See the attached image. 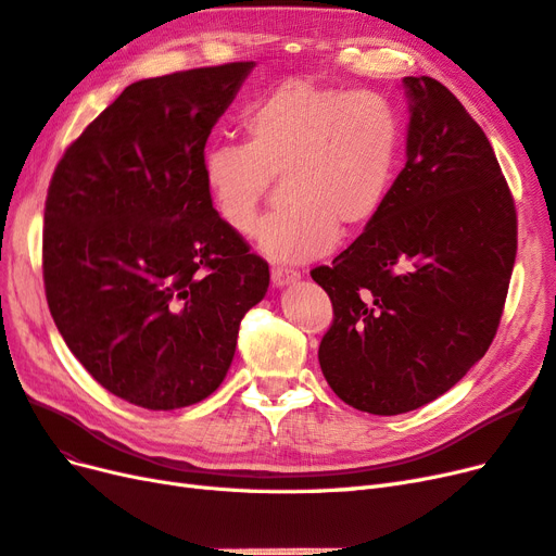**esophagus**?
<instances>
[{
    "label": "esophagus",
    "mask_w": 556,
    "mask_h": 556,
    "mask_svg": "<svg viewBox=\"0 0 556 556\" xmlns=\"http://www.w3.org/2000/svg\"><path fill=\"white\" fill-rule=\"evenodd\" d=\"M298 279H300V273L293 270V267H286V265H275L273 267V283L277 286V289H283V286H289Z\"/></svg>",
    "instance_id": "esophagus-1"
}]
</instances>
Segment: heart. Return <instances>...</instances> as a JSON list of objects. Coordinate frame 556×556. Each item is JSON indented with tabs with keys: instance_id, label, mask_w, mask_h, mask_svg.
Returning <instances> with one entry per match:
<instances>
[{
	"instance_id": "b5f03b06",
	"label": "heart",
	"mask_w": 556,
	"mask_h": 556,
	"mask_svg": "<svg viewBox=\"0 0 556 556\" xmlns=\"http://www.w3.org/2000/svg\"><path fill=\"white\" fill-rule=\"evenodd\" d=\"M247 142H212L203 182L219 219L247 236L281 180V205L258 228L261 252L302 263L328 254L339 232L379 217L402 159L397 105L374 89L291 78L249 105Z\"/></svg>"
}]
</instances>
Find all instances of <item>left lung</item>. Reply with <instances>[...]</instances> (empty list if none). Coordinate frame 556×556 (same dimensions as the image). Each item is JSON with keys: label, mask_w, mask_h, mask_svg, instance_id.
Returning a JSON list of instances; mask_svg holds the SVG:
<instances>
[{"label": "left lung", "mask_w": 556, "mask_h": 556, "mask_svg": "<svg viewBox=\"0 0 556 556\" xmlns=\"http://www.w3.org/2000/svg\"><path fill=\"white\" fill-rule=\"evenodd\" d=\"M406 166L332 265L318 363L334 395L374 416L451 390L496 334L517 254V212L490 140L439 80L408 76Z\"/></svg>", "instance_id": "left-lung-1"}]
</instances>
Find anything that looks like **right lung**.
<instances>
[{
  "instance_id": "add662e5",
  "label": "right lung",
  "mask_w": 556,
  "mask_h": 556,
  "mask_svg": "<svg viewBox=\"0 0 556 556\" xmlns=\"http://www.w3.org/2000/svg\"><path fill=\"white\" fill-rule=\"evenodd\" d=\"M254 62L129 85L71 142L43 214L52 320L113 395L191 406L224 381L267 263L230 230L203 182L205 142Z\"/></svg>"
}]
</instances>
